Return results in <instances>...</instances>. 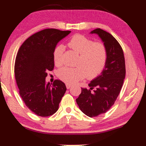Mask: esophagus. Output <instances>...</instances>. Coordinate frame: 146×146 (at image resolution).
Here are the masks:
<instances>
[{"mask_svg":"<svg viewBox=\"0 0 146 146\" xmlns=\"http://www.w3.org/2000/svg\"><path fill=\"white\" fill-rule=\"evenodd\" d=\"M71 87H72V86H71L70 84H66V88H67V89H70Z\"/></svg>","mask_w":146,"mask_h":146,"instance_id":"1","label":"esophagus"}]
</instances>
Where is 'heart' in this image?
Here are the masks:
<instances>
[{"instance_id":"1","label":"heart","mask_w":146,"mask_h":146,"mask_svg":"<svg viewBox=\"0 0 146 146\" xmlns=\"http://www.w3.org/2000/svg\"><path fill=\"white\" fill-rule=\"evenodd\" d=\"M68 46L78 54L76 67H63L58 72L59 78L66 83L74 84L84 77L93 78L101 72L107 59V50L103 44L94 42L88 38L76 35L71 38ZM64 47L58 44L53 50V60L56 65L62 63Z\"/></svg>"}]
</instances>
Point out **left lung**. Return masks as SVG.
I'll return each mask as SVG.
<instances>
[{"mask_svg": "<svg viewBox=\"0 0 146 146\" xmlns=\"http://www.w3.org/2000/svg\"><path fill=\"white\" fill-rule=\"evenodd\" d=\"M100 38L107 50V59L101 74L89 84L90 88H82L76 100L79 108L89 117L104 113L112 106L122 87L125 76L123 50L116 39L100 29L90 32Z\"/></svg>", "mask_w": 146, "mask_h": 146, "instance_id": "obj_1", "label": "left lung"}]
</instances>
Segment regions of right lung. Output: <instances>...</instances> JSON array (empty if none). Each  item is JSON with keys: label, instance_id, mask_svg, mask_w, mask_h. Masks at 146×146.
Here are the masks:
<instances>
[{"label": "right lung", "instance_id": "right-lung-1", "mask_svg": "<svg viewBox=\"0 0 146 146\" xmlns=\"http://www.w3.org/2000/svg\"><path fill=\"white\" fill-rule=\"evenodd\" d=\"M71 31L48 29L34 34L24 42L16 57L15 79L20 95L31 110L39 116L56 112L66 87L56 80L46 82L48 71L54 67L53 50Z\"/></svg>", "mask_w": 146, "mask_h": 146}]
</instances>
